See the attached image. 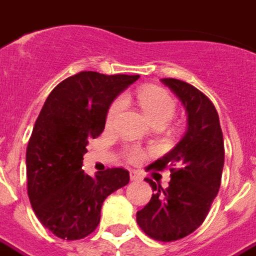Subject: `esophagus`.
Segmentation results:
<instances>
[{
    "mask_svg": "<svg viewBox=\"0 0 256 256\" xmlns=\"http://www.w3.org/2000/svg\"><path fill=\"white\" fill-rule=\"evenodd\" d=\"M130 178H132V182H139V180H142V176H140L138 171L132 170V171H130Z\"/></svg>",
    "mask_w": 256,
    "mask_h": 256,
    "instance_id": "1",
    "label": "esophagus"
}]
</instances>
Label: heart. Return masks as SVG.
Masks as SVG:
<instances>
[{"mask_svg": "<svg viewBox=\"0 0 256 256\" xmlns=\"http://www.w3.org/2000/svg\"><path fill=\"white\" fill-rule=\"evenodd\" d=\"M128 98L130 96H124V98L118 97L110 104L106 113L108 126H113L117 122L120 114L124 108V101H128ZM135 98L138 101L144 116L152 124L166 126L176 113L175 98L163 88H158V86L143 88L136 92ZM124 155H126V159L132 163H138L143 159V151L138 147H128L124 151Z\"/></svg>", "mask_w": 256, "mask_h": 256, "instance_id": "obj_1", "label": "heart"}]
</instances>
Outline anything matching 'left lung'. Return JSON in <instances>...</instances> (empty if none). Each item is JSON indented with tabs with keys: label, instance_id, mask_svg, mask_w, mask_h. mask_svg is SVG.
<instances>
[{
	"label": "left lung",
	"instance_id": "left-lung-1",
	"mask_svg": "<svg viewBox=\"0 0 256 256\" xmlns=\"http://www.w3.org/2000/svg\"><path fill=\"white\" fill-rule=\"evenodd\" d=\"M178 96L188 114V130L171 152L151 164L170 167L171 182L163 189L146 178L155 193L136 213L139 228L150 238L172 242L189 236L205 221L220 186L225 147L217 110L206 96L178 78H162Z\"/></svg>",
	"mask_w": 256,
	"mask_h": 256
}]
</instances>
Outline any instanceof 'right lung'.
I'll list each match as a JSON object with an SVG mask.
<instances>
[{
  "instance_id": "obj_1",
  "label": "right lung",
  "mask_w": 256,
  "mask_h": 256,
  "mask_svg": "<svg viewBox=\"0 0 256 256\" xmlns=\"http://www.w3.org/2000/svg\"><path fill=\"white\" fill-rule=\"evenodd\" d=\"M138 78L78 72L56 85L35 121L26 151L27 194L42 225L62 240L94 232L105 198L130 180L124 168L85 175L82 155L89 139L104 132L112 101Z\"/></svg>"
}]
</instances>
